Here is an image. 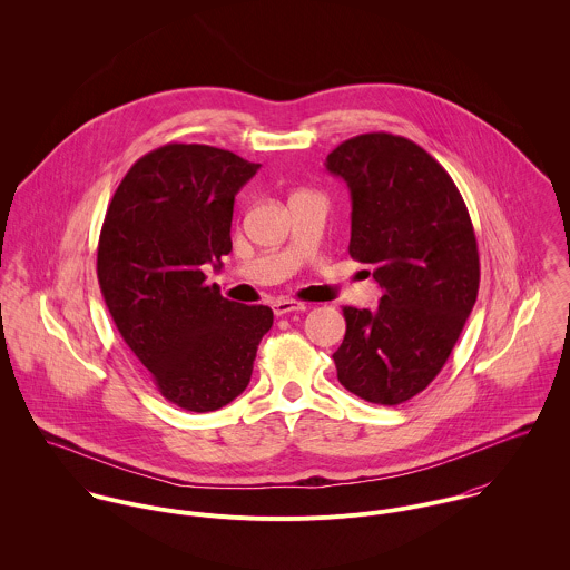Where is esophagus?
<instances>
[{
	"instance_id": "esophagus-1",
	"label": "esophagus",
	"mask_w": 570,
	"mask_h": 570,
	"mask_svg": "<svg viewBox=\"0 0 570 570\" xmlns=\"http://www.w3.org/2000/svg\"><path fill=\"white\" fill-rule=\"evenodd\" d=\"M276 316H285V314H294V312H305L307 305L305 303H296V301H276L272 305Z\"/></svg>"
}]
</instances>
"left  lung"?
I'll return each instance as SVG.
<instances>
[{
    "label": "left lung",
    "instance_id": "8db88e82",
    "mask_svg": "<svg viewBox=\"0 0 570 570\" xmlns=\"http://www.w3.org/2000/svg\"><path fill=\"white\" fill-rule=\"evenodd\" d=\"M326 170L351 190L348 254L373 265L382 287L375 312L342 309L337 380L371 404L397 406L441 373L476 303L474 226L448 170L402 136L344 140Z\"/></svg>",
    "mask_w": 570,
    "mask_h": 570
}]
</instances>
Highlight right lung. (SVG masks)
Instances as JSON below:
<instances>
[{"label":"right lung","mask_w":570,"mask_h":570,"mask_svg":"<svg viewBox=\"0 0 570 570\" xmlns=\"http://www.w3.org/2000/svg\"><path fill=\"white\" fill-rule=\"evenodd\" d=\"M256 170L226 149L170 142L127 170L102 222L105 305L164 400L190 412L244 393L274 323L269 307L224 298L204 274L233 249L235 195Z\"/></svg>","instance_id":"right-lung-1"}]
</instances>
